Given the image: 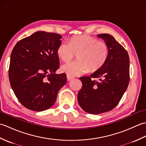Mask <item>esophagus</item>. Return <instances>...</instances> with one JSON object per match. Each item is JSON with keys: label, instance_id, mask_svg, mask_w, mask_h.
<instances>
[{"label": "esophagus", "instance_id": "34e87169", "mask_svg": "<svg viewBox=\"0 0 146 146\" xmlns=\"http://www.w3.org/2000/svg\"><path fill=\"white\" fill-rule=\"evenodd\" d=\"M73 78H74L73 76H71L70 75H67V80H68V81H71V80H72Z\"/></svg>", "mask_w": 146, "mask_h": 146}]
</instances>
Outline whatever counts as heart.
Returning a JSON list of instances; mask_svg holds the SVG:
<instances>
[{
	"mask_svg": "<svg viewBox=\"0 0 146 146\" xmlns=\"http://www.w3.org/2000/svg\"><path fill=\"white\" fill-rule=\"evenodd\" d=\"M57 54L61 60H71L75 53L78 60L63 64L61 70L71 76H77L100 69L106 63L109 53L106 43L91 36L82 35L71 38L69 43L63 42L58 46Z\"/></svg>",
	"mask_w": 146,
	"mask_h": 146,
	"instance_id": "obj_1",
	"label": "heart"
}]
</instances>
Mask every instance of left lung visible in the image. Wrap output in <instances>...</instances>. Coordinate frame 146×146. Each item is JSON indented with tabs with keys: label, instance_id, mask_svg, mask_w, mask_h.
Wrapping results in <instances>:
<instances>
[{
	"label": "left lung",
	"instance_id": "obj_1",
	"mask_svg": "<svg viewBox=\"0 0 146 146\" xmlns=\"http://www.w3.org/2000/svg\"><path fill=\"white\" fill-rule=\"evenodd\" d=\"M109 53L106 63L90 76L80 77L82 88L78 102L82 109L100 114L113 109L126 91L129 83V57L124 48L112 36L101 34ZM97 78L99 81L92 79Z\"/></svg>",
	"mask_w": 146,
	"mask_h": 146
}]
</instances>
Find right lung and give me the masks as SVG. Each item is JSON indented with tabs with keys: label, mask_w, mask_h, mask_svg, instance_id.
Instances as JSON below:
<instances>
[{
	"label": "right lung",
	"mask_w": 146,
	"mask_h": 146,
	"mask_svg": "<svg viewBox=\"0 0 146 146\" xmlns=\"http://www.w3.org/2000/svg\"><path fill=\"white\" fill-rule=\"evenodd\" d=\"M61 38L58 34L37 31L12 49L9 81L19 101L29 110L41 111L51 107L67 82L66 74L56 73Z\"/></svg>",
	"instance_id": "right-lung-1"
}]
</instances>
